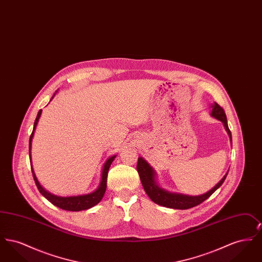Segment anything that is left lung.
<instances>
[{"label":"left lung","mask_w":262,"mask_h":262,"mask_svg":"<svg viewBox=\"0 0 262 262\" xmlns=\"http://www.w3.org/2000/svg\"><path fill=\"white\" fill-rule=\"evenodd\" d=\"M210 108H211V112H210L211 117L223 123L225 129L230 137V141L232 143V134H231V130L229 129L228 123H227V117H226L223 108L220 107L215 102H214V104H211ZM137 169L138 174L140 177L142 187L144 188L145 192L147 193V195L149 196L150 200L161 206L173 208V209H183V210L194 207L200 203H202L204 200H207L216 189H218L222 186V184L224 183L225 179L228 174V172H229V171H227V173L220 180V182L217 183L215 185V187H212L211 189L208 190L207 192L200 194V195H187L184 193L171 192V191H168L162 187H159V185L157 183L156 171L150 166L144 158L138 157Z\"/></svg>","instance_id":"left-lung-1"}]
</instances>
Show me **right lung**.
<instances>
[{
	"instance_id": "1",
	"label": "right lung",
	"mask_w": 262,
	"mask_h": 262,
	"mask_svg": "<svg viewBox=\"0 0 262 262\" xmlns=\"http://www.w3.org/2000/svg\"><path fill=\"white\" fill-rule=\"evenodd\" d=\"M58 92V90L54 93V95L52 96L50 101L53 100L55 97L56 93ZM42 110H40L37 114L36 120L34 122L33 125V130L32 134L29 138V158H30V165H31V171L33 174V179L35 181L36 187H37L40 193L47 200L50 201L52 204L56 205L57 207L63 209V210H69V211H81V210H86L93 206H95L96 204H98L101 200L103 199L105 191H106V187H107V177H108V172H109V168L111 166L113 161L115 160L117 155H113L111 157H109L106 162L104 163L103 168H102V173H101V180H100L99 186L95 190H93L90 193L86 194H80V195H72V196H59L56 194H53L49 192L48 190H46L44 187H42L37 180V177L34 173L33 167H32V159H31V145H32V139L34 137V133L37 126L39 119L41 117Z\"/></svg>"
}]
</instances>
